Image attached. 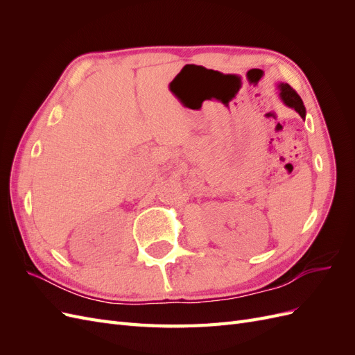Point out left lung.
I'll use <instances>...</instances> for the list:
<instances>
[{"label": "left lung", "instance_id": "1", "mask_svg": "<svg viewBox=\"0 0 355 355\" xmlns=\"http://www.w3.org/2000/svg\"><path fill=\"white\" fill-rule=\"evenodd\" d=\"M280 96L283 102L290 106V108H293L296 112H299V115L305 118V106H304V102L302 99H300V96L296 93V90H293L292 87H290L288 84H280Z\"/></svg>", "mask_w": 355, "mask_h": 355}]
</instances>
